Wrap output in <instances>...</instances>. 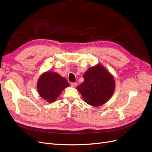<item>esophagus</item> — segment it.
I'll use <instances>...</instances> for the list:
<instances>
[{"mask_svg":"<svg viewBox=\"0 0 152 152\" xmlns=\"http://www.w3.org/2000/svg\"><path fill=\"white\" fill-rule=\"evenodd\" d=\"M71 86L72 87H76L77 86V83H71Z\"/></svg>","mask_w":152,"mask_h":152,"instance_id":"obj_1","label":"esophagus"}]
</instances>
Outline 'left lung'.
I'll return each mask as SVG.
<instances>
[{"label":"left lung","mask_w":152,"mask_h":152,"mask_svg":"<svg viewBox=\"0 0 152 152\" xmlns=\"http://www.w3.org/2000/svg\"><path fill=\"white\" fill-rule=\"evenodd\" d=\"M84 81L77 87L85 102L99 107L108 101L115 90L114 78L105 68L98 64L85 73Z\"/></svg>","instance_id":"8db88e82"}]
</instances>
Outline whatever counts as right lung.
Listing matches in <instances>:
<instances>
[{
    "label": "right lung",
    "mask_w": 152,
    "mask_h": 152,
    "mask_svg": "<svg viewBox=\"0 0 152 152\" xmlns=\"http://www.w3.org/2000/svg\"><path fill=\"white\" fill-rule=\"evenodd\" d=\"M66 79L56 72L43 73L37 82V90L40 96L47 102H54L66 87L69 86Z\"/></svg>",
    "instance_id": "obj_1"
}]
</instances>
